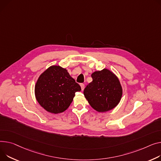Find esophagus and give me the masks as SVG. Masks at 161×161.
<instances>
[{"mask_svg": "<svg viewBox=\"0 0 161 161\" xmlns=\"http://www.w3.org/2000/svg\"><path fill=\"white\" fill-rule=\"evenodd\" d=\"M80 86H81V91H83L84 88H85V85L81 83V84H80Z\"/></svg>", "mask_w": 161, "mask_h": 161, "instance_id": "obj_1", "label": "esophagus"}]
</instances>
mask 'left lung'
Here are the masks:
<instances>
[{
    "label": "left lung",
    "instance_id": "8db88e82",
    "mask_svg": "<svg viewBox=\"0 0 161 161\" xmlns=\"http://www.w3.org/2000/svg\"><path fill=\"white\" fill-rule=\"evenodd\" d=\"M91 77L92 81L83 91L90 105L99 113L114 109L122 96V87L119 78L108 69L94 72Z\"/></svg>",
    "mask_w": 161,
    "mask_h": 161
}]
</instances>
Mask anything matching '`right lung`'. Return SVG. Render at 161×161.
I'll use <instances>...</instances> for the list:
<instances>
[{
	"instance_id": "1",
	"label": "right lung",
	"mask_w": 161,
	"mask_h": 161,
	"mask_svg": "<svg viewBox=\"0 0 161 161\" xmlns=\"http://www.w3.org/2000/svg\"><path fill=\"white\" fill-rule=\"evenodd\" d=\"M81 91L66 69L52 65L42 72L35 85L36 98L47 111L58 114L66 111L75 93Z\"/></svg>"
}]
</instances>
